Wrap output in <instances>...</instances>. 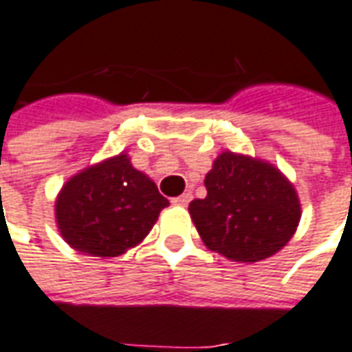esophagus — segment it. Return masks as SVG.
<instances>
[{"label": "esophagus", "instance_id": "obj_1", "mask_svg": "<svg viewBox=\"0 0 352 352\" xmlns=\"http://www.w3.org/2000/svg\"><path fill=\"white\" fill-rule=\"evenodd\" d=\"M190 200H192V194L184 192V194H181V196L173 198V200H171V204H173V206H181V208H184V206H188V201Z\"/></svg>", "mask_w": 352, "mask_h": 352}]
</instances>
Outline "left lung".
<instances>
[{
	"instance_id": "obj_1",
	"label": "left lung",
	"mask_w": 352,
	"mask_h": 352,
	"mask_svg": "<svg viewBox=\"0 0 352 352\" xmlns=\"http://www.w3.org/2000/svg\"><path fill=\"white\" fill-rule=\"evenodd\" d=\"M204 184L208 196L190 201L188 211L211 252L232 261H263L296 232V188L267 162L223 152Z\"/></svg>"
}]
</instances>
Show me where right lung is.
Instances as JSON below:
<instances>
[{
    "instance_id": "add662e5",
    "label": "right lung",
    "mask_w": 352,
    "mask_h": 352,
    "mask_svg": "<svg viewBox=\"0 0 352 352\" xmlns=\"http://www.w3.org/2000/svg\"><path fill=\"white\" fill-rule=\"evenodd\" d=\"M169 201L125 154L72 177L55 204L58 230L74 250L118 257L141 242Z\"/></svg>"
}]
</instances>
